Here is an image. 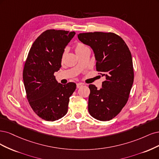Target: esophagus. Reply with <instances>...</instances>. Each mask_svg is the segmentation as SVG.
<instances>
[{"instance_id": "obj_1", "label": "esophagus", "mask_w": 159, "mask_h": 159, "mask_svg": "<svg viewBox=\"0 0 159 159\" xmlns=\"http://www.w3.org/2000/svg\"><path fill=\"white\" fill-rule=\"evenodd\" d=\"M83 86V83H77V84H76V88L79 89V88H80V87Z\"/></svg>"}]
</instances>
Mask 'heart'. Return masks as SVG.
Here are the masks:
<instances>
[{"label": "heart", "instance_id": "b5f03b06", "mask_svg": "<svg viewBox=\"0 0 159 159\" xmlns=\"http://www.w3.org/2000/svg\"><path fill=\"white\" fill-rule=\"evenodd\" d=\"M87 48H89L87 47V46L85 44H84L83 43H80V42H78V43H76V45H75V49L76 53H78L81 52L82 51H83V50H84ZM65 53H66V52L65 51V52L62 54V56H61V59H63L65 55Z\"/></svg>", "mask_w": 159, "mask_h": 159}]
</instances>
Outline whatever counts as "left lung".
Masks as SVG:
<instances>
[{"instance_id": "left-lung-1", "label": "left lung", "mask_w": 159, "mask_h": 159, "mask_svg": "<svg viewBox=\"0 0 159 159\" xmlns=\"http://www.w3.org/2000/svg\"><path fill=\"white\" fill-rule=\"evenodd\" d=\"M78 38L93 49L96 70L106 77L100 90L94 84L89 86V114L98 120L109 121L120 113L129 98L134 79L131 52L124 39L114 33H82Z\"/></svg>"}]
</instances>
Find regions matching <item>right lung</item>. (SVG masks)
Listing matches in <instances>:
<instances>
[{"label":"right lung","instance_id":"right-lung-1","mask_svg":"<svg viewBox=\"0 0 159 159\" xmlns=\"http://www.w3.org/2000/svg\"><path fill=\"white\" fill-rule=\"evenodd\" d=\"M75 32L48 30L35 40L23 70L27 99L34 111L46 121L57 120L67 113L75 83L56 80L54 73L61 66V56Z\"/></svg>","mask_w":159,"mask_h":159}]
</instances>
